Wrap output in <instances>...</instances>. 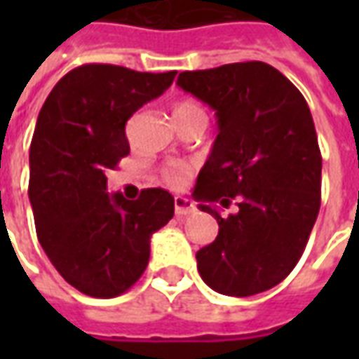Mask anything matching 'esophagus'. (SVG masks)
I'll use <instances>...</instances> for the list:
<instances>
[{"instance_id": "1", "label": "esophagus", "mask_w": 359, "mask_h": 359, "mask_svg": "<svg viewBox=\"0 0 359 359\" xmlns=\"http://www.w3.org/2000/svg\"><path fill=\"white\" fill-rule=\"evenodd\" d=\"M196 211V205L187 198H182V196H177L175 198V215L177 217H188V215H192Z\"/></svg>"}]
</instances>
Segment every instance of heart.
Returning a JSON list of instances; mask_svg holds the SVG:
<instances>
[{"label":"heart","mask_w":359,"mask_h":359,"mask_svg":"<svg viewBox=\"0 0 359 359\" xmlns=\"http://www.w3.org/2000/svg\"><path fill=\"white\" fill-rule=\"evenodd\" d=\"M192 115H203V109L198 105L196 102L192 100H182V102H177L172 105V118L177 121V118H182V117H192ZM188 175V169L184 165L180 163H172L169 167H165L163 169V180L165 184H169V187L177 188L180 187L184 179H187Z\"/></svg>","instance_id":"obj_1"}]
</instances>
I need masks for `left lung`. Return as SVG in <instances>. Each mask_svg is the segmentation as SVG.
Returning <instances> with one entry per match:
<instances>
[{
	"instance_id": "1",
	"label": "left lung",
	"mask_w": 359,
	"mask_h": 359,
	"mask_svg": "<svg viewBox=\"0 0 359 359\" xmlns=\"http://www.w3.org/2000/svg\"><path fill=\"white\" fill-rule=\"evenodd\" d=\"M177 84L208 103L217 138L194 200L219 223L198 250L203 283L226 296L265 292L294 269L321 205V151L300 90L262 61L184 71ZM239 210L229 218L215 203Z\"/></svg>"
}]
</instances>
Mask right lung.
Returning <instances> with one entry per match:
<instances>
[{
    "label": "right lung",
    "instance_id": "1",
    "mask_svg": "<svg viewBox=\"0 0 359 359\" xmlns=\"http://www.w3.org/2000/svg\"><path fill=\"white\" fill-rule=\"evenodd\" d=\"M175 74L76 67L40 109L28 184L36 234L59 275L82 294L126 292L148 267L151 234L175 215V198L163 188L126 200L107 194L105 177L130 151L126 121L163 94Z\"/></svg>",
    "mask_w": 359,
    "mask_h": 359
}]
</instances>
